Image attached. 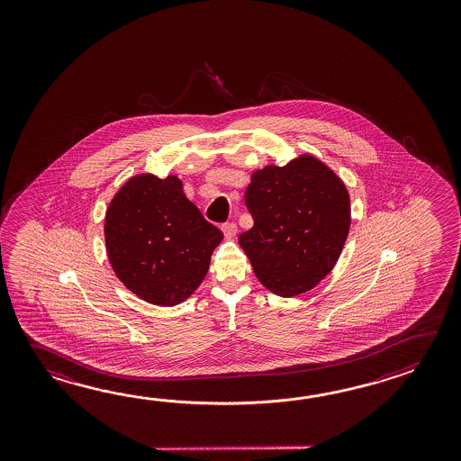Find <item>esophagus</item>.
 Returning <instances> with one entry per match:
<instances>
[{"mask_svg": "<svg viewBox=\"0 0 461 461\" xmlns=\"http://www.w3.org/2000/svg\"><path fill=\"white\" fill-rule=\"evenodd\" d=\"M222 230H224V234H226V237H234L235 234H237V224L235 222H226L224 226H222Z\"/></svg>", "mask_w": 461, "mask_h": 461, "instance_id": "esophagus-1", "label": "esophagus"}]
</instances>
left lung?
<instances>
[{
  "label": "left lung",
  "mask_w": 461,
  "mask_h": 461,
  "mask_svg": "<svg viewBox=\"0 0 461 461\" xmlns=\"http://www.w3.org/2000/svg\"><path fill=\"white\" fill-rule=\"evenodd\" d=\"M245 206L254 227L239 235L257 278L294 296L314 288L338 262L351 226L343 181L312 155L252 175Z\"/></svg>",
  "instance_id": "left-lung-1"
}]
</instances>
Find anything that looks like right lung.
Returning <instances> with one entry per match:
<instances>
[{"mask_svg":"<svg viewBox=\"0 0 461 461\" xmlns=\"http://www.w3.org/2000/svg\"><path fill=\"white\" fill-rule=\"evenodd\" d=\"M221 240L176 176L128 179L105 214L113 272L130 292L159 306L181 303L196 290Z\"/></svg>","mask_w":461,"mask_h":461,"instance_id":"obj_1","label":"right lung"}]
</instances>
